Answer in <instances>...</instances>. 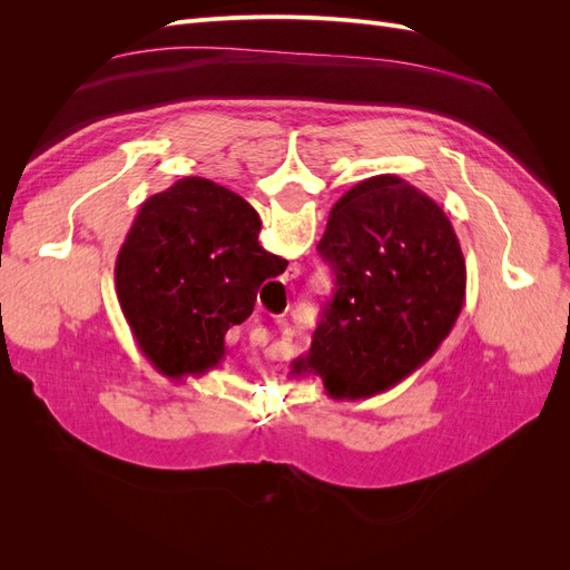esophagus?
<instances>
[{
	"label": "esophagus",
	"mask_w": 570,
	"mask_h": 570,
	"mask_svg": "<svg viewBox=\"0 0 570 570\" xmlns=\"http://www.w3.org/2000/svg\"><path fill=\"white\" fill-rule=\"evenodd\" d=\"M299 275H302V266H299V264H289V268H287L285 275H283V281L268 285L271 299H273L275 304H287V292H289L292 283H295V281L299 278ZM285 312H287V306H285Z\"/></svg>",
	"instance_id": "esophagus-1"
}]
</instances>
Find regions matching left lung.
Returning <instances> with one entry per match:
<instances>
[{
    "mask_svg": "<svg viewBox=\"0 0 570 570\" xmlns=\"http://www.w3.org/2000/svg\"><path fill=\"white\" fill-rule=\"evenodd\" d=\"M318 254L335 292L292 377L318 375L333 400H366L421 368L452 333L465 299L463 252L419 187L361 180L335 202Z\"/></svg>",
    "mask_w": 570,
    "mask_h": 570,
    "instance_id": "8db88e82",
    "label": "left lung"
}]
</instances>
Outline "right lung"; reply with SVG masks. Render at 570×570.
Instances as JSON below:
<instances>
[{
    "label": "right lung",
    "mask_w": 570,
    "mask_h": 570,
    "mask_svg": "<svg viewBox=\"0 0 570 570\" xmlns=\"http://www.w3.org/2000/svg\"><path fill=\"white\" fill-rule=\"evenodd\" d=\"M258 233L262 218L243 197L197 176L140 206L114 281L137 344L161 375L183 381L220 366L226 333L252 316L273 275L275 254Z\"/></svg>",
    "instance_id": "1"
}]
</instances>
